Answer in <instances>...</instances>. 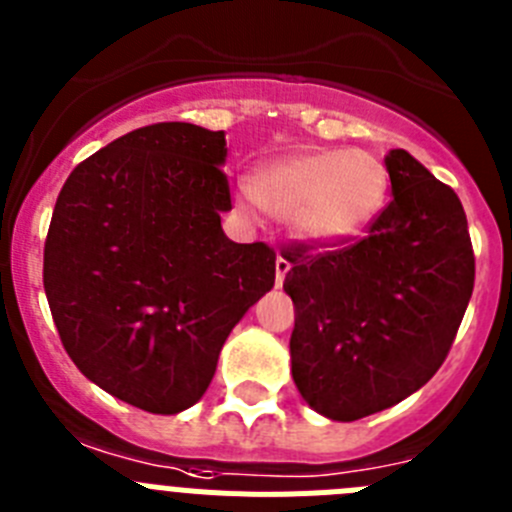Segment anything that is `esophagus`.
Here are the masks:
<instances>
[{
	"instance_id": "34e87169",
	"label": "esophagus",
	"mask_w": 512,
	"mask_h": 512,
	"mask_svg": "<svg viewBox=\"0 0 512 512\" xmlns=\"http://www.w3.org/2000/svg\"><path fill=\"white\" fill-rule=\"evenodd\" d=\"M289 269H292L289 259H284V256H277V287L284 282V277H287Z\"/></svg>"
}]
</instances>
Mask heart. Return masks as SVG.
Returning <instances> with one entry per match:
<instances>
[{
	"label": "heart",
	"mask_w": 512,
	"mask_h": 512,
	"mask_svg": "<svg viewBox=\"0 0 512 512\" xmlns=\"http://www.w3.org/2000/svg\"><path fill=\"white\" fill-rule=\"evenodd\" d=\"M390 176L377 156L348 148L302 151L253 174L248 200L279 220H292L300 238L338 243L359 235L379 215Z\"/></svg>",
	"instance_id": "1"
}]
</instances>
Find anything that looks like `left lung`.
Wrapping results in <instances>:
<instances>
[{
  "instance_id": "1",
  "label": "left lung",
  "mask_w": 512,
  "mask_h": 512,
  "mask_svg": "<svg viewBox=\"0 0 512 512\" xmlns=\"http://www.w3.org/2000/svg\"><path fill=\"white\" fill-rule=\"evenodd\" d=\"M384 164L392 200L361 238L282 248L297 310L292 377L312 410L343 423L392 408L438 372L474 289L454 189L402 148Z\"/></svg>"
}]
</instances>
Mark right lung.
<instances>
[{
	"mask_svg": "<svg viewBox=\"0 0 512 512\" xmlns=\"http://www.w3.org/2000/svg\"><path fill=\"white\" fill-rule=\"evenodd\" d=\"M223 130L156 122L69 174L43 248V287L79 372L148 413L192 408L277 253L233 243Z\"/></svg>",
	"mask_w": 512,
	"mask_h": 512,
	"instance_id": "obj_1",
	"label": "right lung"
}]
</instances>
